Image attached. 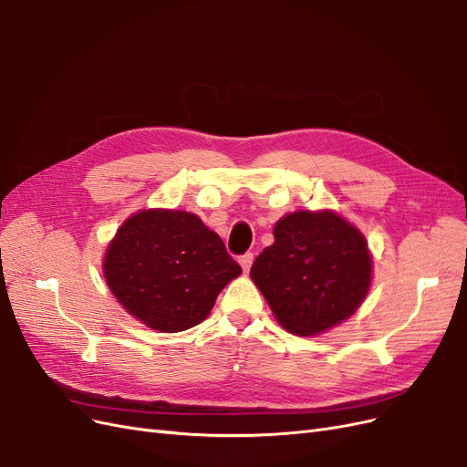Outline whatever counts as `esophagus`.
I'll list each match as a JSON object with an SVG mask.
<instances>
[{"label": "esophagus", "mask_w": 467, "mask_h": 467, "mask_svg": "<svg viewBox=\"0 0 467 467\" xmlns=\"http://www.w3.org/2000/svg\"><path fill=\"white\" fill-rule=\"evenodd\" d=\"M253 253H245V254H241L239 256V265H241V268H244V272H249V268H251V265H253Z\"/></svg>", "instance_id": "esophagus-1"}]
</instances>
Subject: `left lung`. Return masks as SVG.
Instances as JSON below:
<instances>
[{
  "label": "left lung",
  "mask_w": 467,
  "mask_h": 467,
  "mask_svg": "<svg viewBox=\"0 0 467 467\" xmlns=\"http://www.w3.org/2000/svg\"><path fill=\"white\" fill-rule=\"evenodd\" d=\"M251 278L278 323L317 336L344 323L368 294L373 256L365 235L334 211H297L275 226Z\"/></svg>",
  "instance_id": "left-lung-1"
}]
</instances>
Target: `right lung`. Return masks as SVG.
<instances>
[{
	"instance_id": "add662e5",
	"label": "right lung",
	"mask_w": 467,
	"mask_h": 467,
	"mask_svg": "<svg viewBox=\"0 0 467 467\" xmlns=\"http://www.w3.org/2000/svg\"><path fill=\"white\" fill-rule=\"evenodd\" d=\"M104 278L123 309L158 332H182L211 315L241 275L223 241L185 211L144 208L108 244Z\"/></svg>"
}]
</instances>
